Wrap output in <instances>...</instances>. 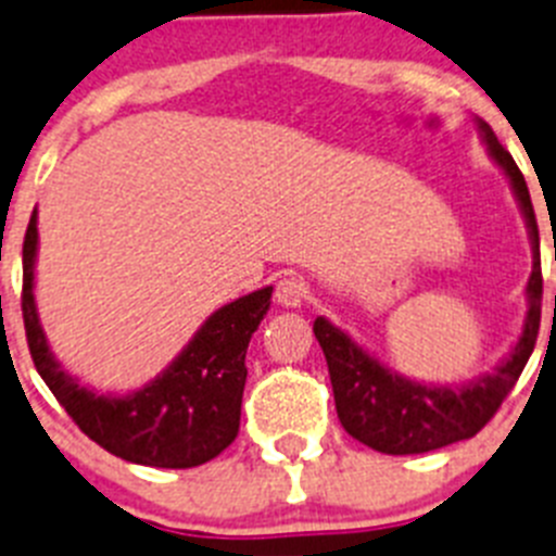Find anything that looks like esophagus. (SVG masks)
I'll use <instances>...</instances> for the list:
<instances>
[{
    "label": "esophagus",
    "instance_id": "1",
    "mask_svg": "<svg viewBox=\"0 0 556 556\" xmlns=\"http://www.w3.org/2000/svg\"><path fill=\"white\" fill-rule=\"evenodd\" d=\"M277 302L282 307H302L307 302V285L299 277H282L277 282Z\"/></svg>",
    "mask_w": 556,
    "mask_h": 556
}]
</instances>
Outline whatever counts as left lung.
Instances as JSON below:
<instances>
[{"label": "left lung", "mask_w": 556, "mask_h": 556, "mask_svg": "<svg viewBox=\"0 0 556 556\" xmlns=\"http://www.w3.org/2000/svg\"><path fill=\"white\" fill-rule=\"evenodd\" d=\"M476 125H479V134L492 162L498 164L509 178L511 192L518 198L526 218L529 238H532L534 263L532 277L526 285L529 311H526L523 332L509 355L481 378L467 380V383L428 386L403 378L394 369L383 366L378 358H371L364 346L355 344L341 327L318 316L313 321V332L325 350L338 419L350 437L369 445L371 451L412 456V453L437 451V447L476 437L495 417L504 397L511 392V386L520 378V371L534 350V341H538L543 274H540V235L532 198H529L523 173L518 170V164L498 142V137L492 134L490 125L484 119H476Z\"/></svg>", "instance_id": "obj_1"}]
</instances>
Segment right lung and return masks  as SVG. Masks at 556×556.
<instances>
[{
  "instance_id": "obj_1",
  "label": "right lung",
  "mask_w": 556,
  "mask_h": 556,
  "mask_svg": "<svg viewBox=\"0 0 556 556\" xmlns=\"http://www.w3.org/2000/svg\"><path fill=\"white\" fill-rule=\"evenodd\" d=\"M38 215L24 235L22 316L33 364L75 425L114 456L144 467L185 470L218 456L240 431L245 350L271 307V285L218 307L190 344L151 383L131 394H98L58 364L38 321L33 279Z\"/></svg>"
}]
</instances>
